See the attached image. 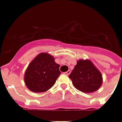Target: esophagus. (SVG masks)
<instances>
[{"label": "esophagus", "instance_id": "1", "mask_svg": "<svg viewBox=\"0 0 122 122\" xmlns=\"http://www.w3.org/2000/svg\"><path fill=\"white\" fill-rule=\"evenodd\" d=\"M70 73H71L70 70H68V71H67L66 72H65V74L67 75H69L70 74Z\"/></svg>", "mask_w": 122, "mask_h": 122}]
</instances>
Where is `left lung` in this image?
<instances>
[{"instance_id":"8db88e82","label":"left lung","mask_w":122,"mask_h":122,"mask_svg":"<svg viewBox=\"0 0 122 122\" xmlns=\"http://www.w3.org/2000/svg\"><path fill=\"white\" fill-rule=\"evenodd\" d=\"M69 78L76 89L86 93L98 90L102 82L101 73L89 60L78 61Z\"/></svg>"}]
</instances>
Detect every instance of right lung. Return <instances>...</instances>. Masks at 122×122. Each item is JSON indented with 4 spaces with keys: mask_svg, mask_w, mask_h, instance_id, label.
I'll return each instance as SVG.
<instances>
[{
    "mask_svg": "<svg viewBox=\"0 0 122 122\" xmlns=\"http://www.w3.org/2000/svg\"><path fill=\"white\" fill-rule=\"evenodd\" d=\"M59 65L47 53H41L30 64L25 74L26 87L34 92H44L51 88L61 75Z\"/></svg>",
    "mask_w": 122,
    "mask_h": 122,
    "instance_id": "add662e5",
    "label": "right lung"
}]
</instances>
